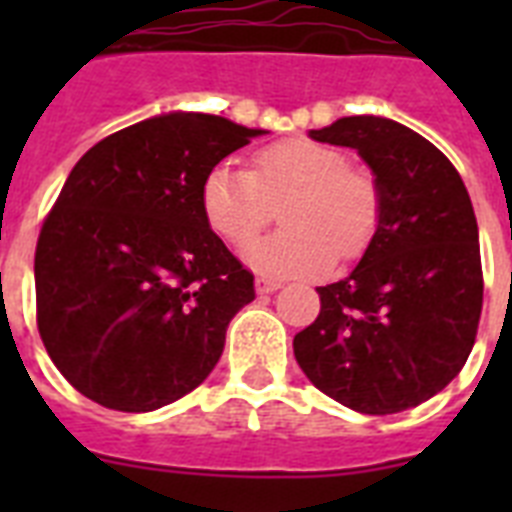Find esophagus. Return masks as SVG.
Returning <instances> with one entry per match:
<instances>
[{"label": "esophagus", "mask_w": 512, "mask_h": 512, "mask_svg": "<svg viewBox=\"0 0 512 512\" xmlns=\"http://www.w3.org/2000/svg\"><path fill=\"white\" fill-rule=\"evenodd\" d=\"M255 289H257V295H271V292L281 289V281L265 279V276H260V279L255 281Z\"/></svg>", "instance_id": "1"}]
</instances>
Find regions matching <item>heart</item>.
<instances>
[{
	"label": "heart",
	"instance_id": "heart-1",
	"mask_svg": "<svg viewBox=\"0 0 512 512\" xmlns=\"http://www.w3.org/2000/svg\"><path fill=\"white\" fill-rule=\"evenodd\" d=\"M284 231L255 241L247 263L271 276H313L335 257L353 260L380 225V188L364 167H350L340 148L292 138L252 156V170L217 164L201 183V212L231 247H247L281 204Z\"/></svg>",
	"mask_w": 512,
	"mask_h": 512
}]
</instances>
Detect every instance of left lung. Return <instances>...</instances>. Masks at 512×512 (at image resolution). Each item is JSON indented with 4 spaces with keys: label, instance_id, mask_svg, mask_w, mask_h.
Wrapping results in <instances>:
<instances>
[{
    "label": "left lung",
    "instance_id": "obj_1",
    "mask_svg": "<svg viewBox=\"0 0 512 512\" xmlns=\"http://www.w3.org/2000/svg\"><path fill=\"white\" fill-rule=\"evenodd\" d=\"M308 135L356 148L380 188V225L350 276L319 287L297 364L353 412H404L444 390L476 342L484 276L468 188L430 140L385 116Z\"/></svg>",
    "mask_w": 512,
    "mask_h": 512
}]
</instances>
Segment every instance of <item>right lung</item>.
<instances>
[{
  "label": "right lung",
  "mask_w": 512,
  "mask_h": 512,
  "mask_svg": "<svg viewBox=\"0 0 512 512\" xmlns=\"http://www.w3.org/2000/svg\"><path fill=\"white\" fill-rule=\"evenodd\" d=\"M265 130L170 111L76 162L36 241V324L52 364L116 412H154L207 380L255 276L201 212V183Z\"/></svg>",
  "instance_id": "add662e5"
}]
</instances>
